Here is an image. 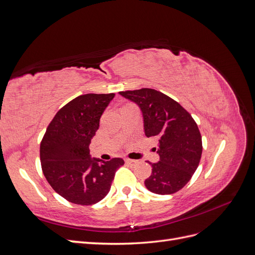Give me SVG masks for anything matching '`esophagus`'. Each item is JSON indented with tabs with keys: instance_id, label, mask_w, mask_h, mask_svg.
<instances>
[{
	"instance_id": "34e87169",
	"label": "esophagus",
	"mask_w": 255,
	"mask_h": 255,
	"mask_svg": "<svg viewBox=\"0 0 255 255\" xmlns=\"http://www.w3.org/2000/svg\"><path fill=\"white\" fill-rule=\"evenodd\" d=\"M126 163H127V164H128V165H135V164H137V163H138V160H136V159H130V158H127V159H126Z\"/></svg>"
}]
</instances>
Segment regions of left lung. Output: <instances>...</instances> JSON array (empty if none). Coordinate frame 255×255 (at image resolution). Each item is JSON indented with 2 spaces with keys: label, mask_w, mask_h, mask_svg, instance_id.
Wrapping results in <instances>:
<instances>
[{
  "label": "left lung",
  "mask_w": 255,
  "mask_h": 255,
  "mask_svg": "<svg viewBox=\"0 0 255 255\" xmlns=\"http://www.w3.org/2000/svg\"><path fill=\"white\" fill-rule=\"evenodd\" d=\"M119 94L140 107L144 134L158 141V163H150L145 187L157 195H171L186 185L199 166L202 137L191 115L170 97L155 89L141 88ZM149 163V161H148Z\"/></svg>",
  "instance_id": "obj_1"
}]
</instances>
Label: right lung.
I'll list each match as a JSON object with an SVG mask.
<instances>
[{
	"label": "right lung",
	"instance_id": "add662e5",
	"mask_svg": "<svg viewBox=\"0 0 255 255\" xmlns=\"http://www.w3.org/2000/svg\"><path fill=\"white\" fill-rule=\"evenodd\" d=\"M115 94L82 95L54 116L40 142L42 172L51 187L67 201L92 205L109 194L122 158L91 159L89 144L100 118Z\"/></svg>",
	"mask_w": 255,
	"mask_h": 255
}]
</instances>
